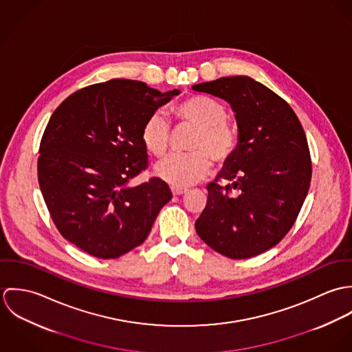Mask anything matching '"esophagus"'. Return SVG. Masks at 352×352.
Returning a JSON list of instances; mask_svg holds the SVG:
<instances>
[{
    "label": "esophagus",
    "mask_w": 352,
    "mask_h": 352,
    "mask_svg": "<svg viewBox=\"0 0 352 352\" xmlns=\"http://www.w3.org/2000/svg\"><path fill=\"white\" fill-rule=\"evenodd\" d=\"M170 191L173 195H182V194H186L187 192V188H183V187H175L172 186L170 187Z\"/></svg>",
    "instance_id": "esophagus-1"
}]
</instances>
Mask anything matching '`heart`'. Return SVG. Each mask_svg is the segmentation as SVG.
Wrapping results in <instances>:
<instances>
[{"instance_id": "1", "label": "heart", "mask_w": 352, "mask_h": 352, "mask_svg": "<svg viewBox=\"0 0 352 352\" xmlns=\"http://www.w3.org/2000/svg\"><path fill=\"white\" fill-rule=\"evenodd\" d=\"M176 118L198 127L190 141L188 153L170 154L155 165L158 177L175 187H187L204 179L211 169V158L223 165L232 160L240 144V135L228 119L226 108L207 96H192L175 107ZM172 129L160 111L153 112L141 130L145 149L155 157L168 151Z\"/></svg>"}]
</instances>
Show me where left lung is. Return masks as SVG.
Masks as SVG:
<instances>
[{
    "label": "left lung",
    "instance_id": "left-lung-1",
    "mask_svg": "<svg viewBox=\"0 0 352 352\" xmlns=\"http://www.w3.org/2000/svg\"><path fill=\"white\" fill-rule=\"evenodd\" d=\"M194 91L228 101L236 112L240 144L215 182L195 222L214 251L248 258L275 247L294 225L309 191L311 160L293 108L247 76L201 82Z\"/></svg>",
    "mask_w": 352,
    "mask_h": 352
}]
</instances>
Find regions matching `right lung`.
<instances>
[{
    "instance_id": "1",
    "label": "right lung",
    "mask_w": 352,
    "mask_h": 352,
    "mask_svg": "<svg viewBox=\"0 0 352 352\" xmlns=\"http://www.w3.org/2000/svg\"><path fill=\"white\" fill-rule=\"evenodd\" d=\"M179 94L113 78L72 94L54 111L41 141L38 179L63 239L99 258H116L146 240L172 192L160 177L130 186L148 168L141 130Z\"/></svg>"
}]
</instances>
